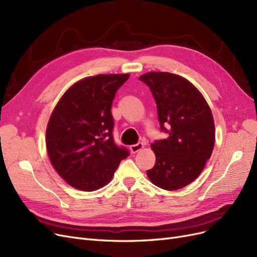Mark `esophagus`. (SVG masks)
<instances>
[{
  "label": "esophagus",
  "mask_w": 257,
  "mask_h": 257,
  "mask_svg": "<svg viewBox=\"0 0 257 257\" xmlns=\"http://www.w3.org/2000/svg\"><path fill=\"white\" fill-rule=\"evenodd\" d=\"M143 148H144L143 143H139L137 145H132V146H130V151H131V153H137L138 151H141Z\"/></svg>",
  "instance_id": "esophagus-1"
}]
</instances>
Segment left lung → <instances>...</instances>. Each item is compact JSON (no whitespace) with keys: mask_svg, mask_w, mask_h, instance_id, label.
<instances>
[{"mask_svg":"<svg viewBox=\"0 0 257 257\" xmlns=\"http://www.w3.org/2000/svg\"><path fill=\"white\" fill-rule=\"evenodd\" d=\"M139 79L150 88L161 128L168 133L167 138L151 144L155 165L147 172L148 178L163 190L182 189L200 175L212 154L215 127L211 109L195 85L181 76L149 72Z\"/></svg>","mask_w":257,"mask_h":257,"instance_id":"8db88e82","label":"left lung"}]
</instances>
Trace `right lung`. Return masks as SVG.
Instances as JSON below:
<instances>
[{
	"mask_svg": "<svg viewBox=\"0 0 257 257\" xmlns=\"http://www.w3.org/2000/svg\"><path fill=\"white\" fill-rule=\"evenodd\" d=\"M130 74H99L72 84L53 108L46 147L53 168L73 188L93 192L111 181L128 152L112 138L111 106Z\"/></svg>",
	"mask_w": 257,
	"mask_h": 257,
	"instance_id": "add662e5",
	"label": "right lung"
}]
</instances>
